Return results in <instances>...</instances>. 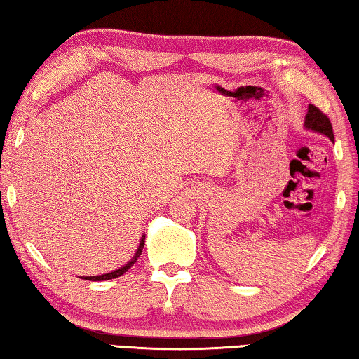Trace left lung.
<instances>
[{
  "label": "left lung",
  "instance_id": "left-lung-1",
  "mask_svg": "<svg viewBox=\"0 0 359 359\" xmlns=\"http://www.w3.org/2000/svg\"><path fill=\"white\" fill-rule=\"evenodd\" d=\"M306 128L312 129L316 132H320L330 138V140H334V134H332V126L330 118L325 115V113L318 109L316 105H309V111L306 115Z\"/></svg>",
  "mask_w": 359,
  "mask_h": 359
}]
</instances>
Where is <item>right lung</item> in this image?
Returning a JSON list of instances; mask_svg holds the SVG:
<instances>
[{
  "instance_id": "1",
  "label": "right lung",
  "mask_w": 359,
  "mask_h": 359,
  "mask_svg": "<svg viewBox=\"0 0 359 359\" xmlns=\"http://www.w3.org/2000/svg\"><path fill=\"white\" fill-rule=\"evenodd\" d=\"M143 246H144V238H142L140 246H138V250H137V254L134 255V259H132V260H130L126 266L116 269V271H111V273H109V274H102V276H90V278H83V279H86V280H109V279L119 278V276H123V274H124L126 271H128V269H129V268H130L132 265H134V263L137 262V259H138V257H140V254H142Z\"/></svg>"
}]
</instances>
